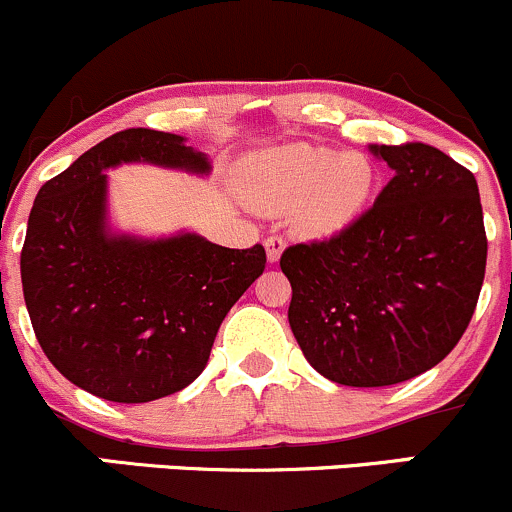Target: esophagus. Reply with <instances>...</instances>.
Masks as SVG:
<instances>
[{
	"mask_svg": "<svg viewBox=\"0 0 512 512\" xmlns=\"http://www.w3.org/2000/svg\"><path fill=\"white\" fill-rule=\"evenodd\" d=\"M284 247H287V240L282 238V235H270V238L265 240V250H267V260L270 262H277L279 257H282Z\"/></svg>",
	"mask_w": 512,
	"mask_h": 512,
	"instance_id": "34e87169",
	"label": "esophagus"
}]
</instances>
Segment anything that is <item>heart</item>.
I'll use <instances>...</instances> for the list:
<instances>
[{
	"label": "heart",
	"instance_id": "obj_1",
	"mask_svg": "<svg viewBox=\"0 0 512 512\" xmlns=\"http://www.w3.org/2000/svg\"><path fill=\"white\" fill-rule=\"evenodd\" d=\"M375 166L363 152L314 144L267 149L242 161V191L265 211H292L306 235H333L363 215L375 191Z\"/></svg>",
	"mask_w": 512,
	"mask_h": 512
}]
</instances>
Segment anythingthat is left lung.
<instances>
[{"mask_svg":"<svg viewBox=\"0 0 512 512\" xmlns=\"http://www.w3.org/2000/svg\"><path fill=\"white\" fill-rule=\"evenodd\" d=\"M370 152L395 171L373 208L331 238L287 247L279 260L301 353L324 378L351 387L405 383L454 351L488 255L466 166L422 142Z\"/></svg>","mask_w":512,"mask_h":512,"instance_id":"8db88e82","label":"left lung"}]
</instances>
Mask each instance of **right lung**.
I'll return each instance as SVG.
<instances>
[{
  "label": "right lung",
  "instance_id": "right-lung-1",
  "mask_svg": "<svg viewBox=\"0 0 512 512\" xmlns=\"http://www.w3.org/2000/svg\"><path fill=\"white\" fill-rule=\"evenodd\" d=\"M125 161L208 174L184 137L122 129L41 186L21 247L31 326L63 378L110 402H152L203 373L230 306L265 272V247L107 230L105 169Z\"/></svg>",
  "mask_w": 512,
  "mask_h": 512
}]
</instances>
